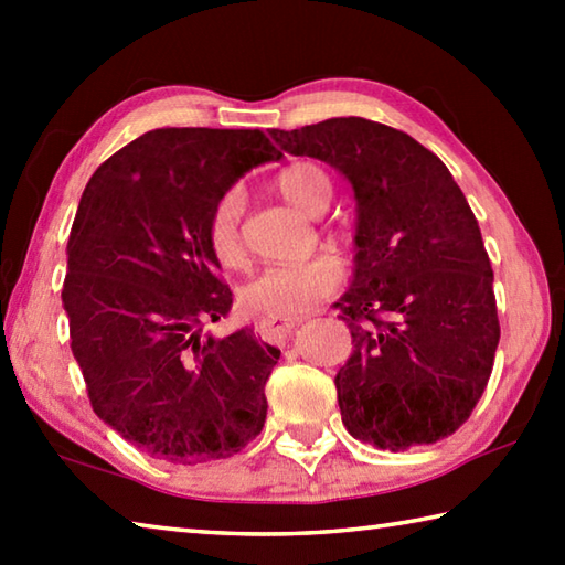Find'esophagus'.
I'll return each instance as SVG.
<instances>
[{
	"label": "esophagus",
	"mask_w": 565,
	"mask_h": 565,
	"mask_svg": "<svg viewBox=\"0 0 565 565\" xmlns=\"http://www.w3.org/2000/svg\"><path fill=\"white\" fill-rule=\"evenodd\" d=\"M301 319H259L256 321V333L264 341H281L299 327Z\"/></svg>",
	"instance_id": "1"
}]
</instances>
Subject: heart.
<instances>
[{
	"mask_svg": "<svg viewBox=\"0 0 565 565\" xmlns=\"http://www.w3.org/2000/svg\"><path fill=\"white\" fill-rule=\"evenodd\" d=\"M284 199L306 214H321L329 206L333 184L317 161H294L274 179ZM244 196L236 186L222 191L206 214L204 236L209 252L224 269H242L246 246L242 236ZM341 281L337 256L319 254L294 264H271L254 274L242 289V303L262 319H294L313 309Z\"/></svg>",
	"mask_w": 565,
	"mask_h": 565,
	"instance_id": "obj_1",
	"label": "heart"
}]
</instances>
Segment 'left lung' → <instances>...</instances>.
<instances>
[{
    "instance_id": "1",
    "label": "left lung",
    "mask_w": 565,
    "mask_h": 565,
    "mask_svg": "<svg viewBox=\"0 0 565 565\" xmlns=\"http://www.w3.org/2000/svg\"><path fill=\"white\" fill-rule=\"evenodd\" d=\"M269 134L337 167L359 202L356 274L333 303L353 337L337 374L347 431L388 451L451 436L483 396L501 339L463 191L434 151L386 124L337 117Z\"/></svg>"
}]
</instances>
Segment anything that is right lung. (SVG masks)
Instances as JSON below:
<instances>
[{"label":"right lung","instance_id":"1","mask_svg":"<svg viewBox=\"0 0 565 565\" xmlns=\"http://www.w3.org/2000/svg\"><path fill=\"white\" fill-rule=\"evenodd\" d=\"M279 157L259 129H154L82 194L62 286L72 353L94 414L159 461L228 458L264 428L281 351L248 327L202 333L232 311L204 224L222 191Z\"/></svg>","mask_w":565,"mask_h":565}]
</instances>
